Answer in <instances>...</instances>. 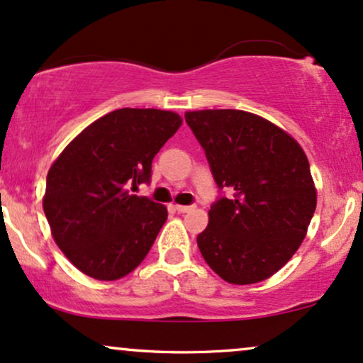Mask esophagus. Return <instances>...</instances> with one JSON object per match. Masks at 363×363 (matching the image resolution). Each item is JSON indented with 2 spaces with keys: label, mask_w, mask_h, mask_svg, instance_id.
<instances>
[{
  "label": "esophagus",
  "mask_w": 363,
  "mask_h": 363,
  "mask_svg": "<svg viewBox=\"0 0 363 363\" xmlns=\"http://www.w3.org/2000/svg\"><path fill=\"white\" fill-rule=\"evenodd\" d=\"M191 206H174V211L177 212H180V214H185V212H189V211H191Z\"/></svg>",
  "instance_id": "obj_1"
}]
</instances>
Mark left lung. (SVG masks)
I'll return each mask as SVG.
<instances>
[{
  "label": "left lung",
  "instance_id": "obj_1",
  "mask_svg": "<svg viewBox=\"0 0 363 363\" xmlns=\"http://www.w3.org/2000/svg\"><path fill=\"white\" fill-rule=\"evenodd\" d=\"M185 121L206 151L219 189L233 191L208 211L200 253L234 285L270 279L304 241L318 194L301 144L245 110H195Z\"/></svg>",
  "mask_w": 363,
  "mask_h": 363
}]
</instances>
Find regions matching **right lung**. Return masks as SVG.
Returning a JSON list of instances; mask_svg holds the SVG:
<instances>
[{"label": "right lung", "instance_id": "right-lung-1", "mask_svg": "<svg viewBox=\"0 0 363 363\" xmlns=\"http://www.w3.org/2000/svg\"><path fill=\"white\" fill-rule=\"evenodd\" d=\"M182 122L169 110H113L50 166L42 206L55 245L84 275L118 280L146 258L168 208L130 189L149 182L152 157Z\"/></svg>", "mask_w": 363, "mask_h": 363}]
</instances>
